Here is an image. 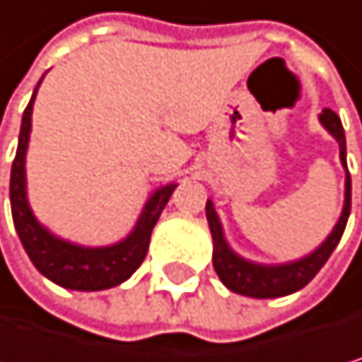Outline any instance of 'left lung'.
Instances as JSON below:
<instances>
[{
	"label": "left lung",
	"instance_id": "8db88e82",
	"mask_svg": "<svg viewBox=\"0 0 362 362\" xmlns=\"http://www.w3.org/2000/svg\"><path fill=\"white\" fill-rule=\"evenodd\" d=\"M319 123H322L339 143V158L345 169V199H343L341 217L334 223L332 232L326 236V241L319 247H315L310 254L298 260L282 262V265H265V262L247 260L228 245L219 215L215 211V204L213 199L206 202V219L213 234V267L219 280L230 291H234V293L245 296V298H256V300L284 298V296L296 293V291L304 288L317 276V272L326 265V260L330 258V254L341 241L347 217H350V208H352V177L345 163V132H343L339 115L332 112L330 108L322 110Z\"/></svg>",
	"mask_w": 362,
	"mask_h": 362
}]
</instances>
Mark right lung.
I'll return each mask as SVG.
<instances>
[{
	"label": "right lung",
	"mask_w": 362,
	"mask_h": 362,
	"mask_svg": "<svg viewBox=\"0 0 362 362\" xmlns=\"http://www.w3.org/2000/svg\"><path fill=\"white\" fill-rule=\"evenodd\" d=\"M38 86L34 88L32 100L23 112L21 130H19V147L10 171V206H12L15 230L23 243V250L34 262V267L47 280L74 291L112 288L121 282H126L141 267L149 247L151 230H154L160 213L165 211V206L177 185L171 182L151 191L132 232L126 239H121L112 245L88 247L56 236L52 230H47L36 219L28 202L25 151L32 132V108H34V97Z\"/></svg>",
	"instance_id": "right-lung-1"
}]
</instances>
